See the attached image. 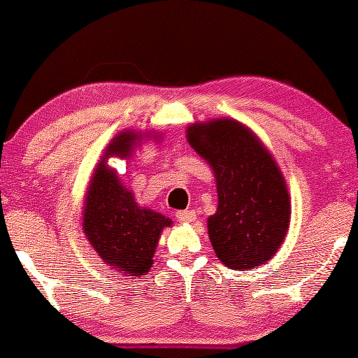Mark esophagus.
I'll list each match as a JSON object with an SVG mask.
<instances>
[{"label":"esophagus","instance_id":"esophagus-1","mask_svg":"<svg viewBox=\"0 0 358 358\" xmlns=\"http://www.w3.org/2000/svg\"><path fill=\"white\" fill-rule=\"evenodd\" d=\"M176 219L180 224H191L196 220V213L194 210H179V213H176Z\"/></svg>","mask_w":358,"mask_h":358}]
</instances>
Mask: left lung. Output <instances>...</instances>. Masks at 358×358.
I'll return each instance as SVG.
<instances>
[{
    "label": "left lung",
    "mask_w": 358,
    "mask_h": 358,
    "mask_svg": "<svg viewBox=\"0 0 358 358\" xmlns=\"http://www.w3.org/2000/svg\"><path fill=\"white\" fill-rule=\"evenodd\" d=\"M186 132L215 178L217 210L207 219L215 255L234 271L260 267L279 250L290 224L279 164L259 136L232 117L192 122Z\"/></svg>",
    "instance_id": "1"
}]
</instances>
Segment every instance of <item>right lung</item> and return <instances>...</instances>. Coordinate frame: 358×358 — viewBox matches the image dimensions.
Here are the masks:
<instances>
[{
  "instance_id": "obj_1",
  "label": "right lung",
  "mask_w": 358,
  "mask_h": 358,
  "mask_svg": "<svg viewBox=\"0 0 358 358\" xmlns=\"http://www.w3.org/2000/svg\"><path fill=\"white\" fill-rule=\"evenodd\" d=\"M148 139L161 143L162 134L136 129L117 132L92 171L83 204V234L92 250L106 266L132 277L144 275L152 267L159 237L172 220L139 206L108 161H129L136 148Z\"/></svg>"
}]
</instances>
